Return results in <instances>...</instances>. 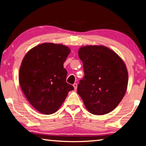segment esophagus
I'll return each mask as SVG.
<instances>
[{"mask_svg": "<svg viewBox=\"0 0 146 146\" xmlns=\"http://www.w3.org/2000/svg\"><path fill=\"white\" fill-rule=\"evenodd\" d=\"M73 87H74V89H75V90H76V89H77V84L76 83H75V84H73Z\"/></svg>", "mask_w": 146, "mask_h": 146, "instance_id": "esophagus-1", "label": "esophagus"}]
</instances>
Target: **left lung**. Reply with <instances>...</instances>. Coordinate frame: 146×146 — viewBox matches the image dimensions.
Here are the masks:
<instances>
[{
	"label": "left lung",
	"instance_id": "8db88e82",
	"mask_svg": "<svg viewBox=\"0 0 146 146\" xmlns=\"http://www.w3.org/2000/svg\"><path fill=\"white\" fill-rule=\"evenodd\" d=\"M84 77L77 93L89 112L107 114L117 108L124 97L128 83L125 63L112 49L104 46H86L79 49Z\"/></svg>",
	"mask_w": 146,
	"mask_h": 146
}]
</instances>
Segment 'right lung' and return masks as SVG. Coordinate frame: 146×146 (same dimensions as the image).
Returning <instances> with one entry per match:
<instances>
[{
  "instance_id": "obj_1",
  "label": "right lung",
  "mask_w": 146,
  "mask_h": 146,
  "mask_svg": "<svg viewBox=\"0 0 146 146\" xmlns=\"http://www.w3.org/2000/svg\"><path fill=\"white\" fill-rule=\"evenodd\" d=\"M70 49L60 44L43 43L24 56L19 70V83L29 102L44 115L55 113L74 90L66 82L63 64Z\"/></svg>"
}]
</instances>
